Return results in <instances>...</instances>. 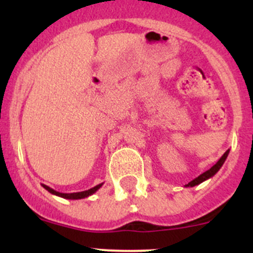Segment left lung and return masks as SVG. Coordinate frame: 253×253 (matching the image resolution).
I'll use <instances>...</instances> for the list:
<instances>
[{
    "instance_id": "obj_1",
    "label": "left lung",
    "mask_w": 253,
    "mask_h": 253,
    "mask_svg": "<svg viewBox=\"0 0 253 253\" xmlns=\"http://www.w3.org/2000/svg\"><path fill=\"white\" fill-rule=\"evenodd\" d=\"M228 155H229V150H226V152L223 154V157H221L220 159H219L218 162H216L215 165H213V167H211V169L207 170V171L203 172V174H201L200 176H198V177H196L195 180L191 181V182H188L187 185H185L186 187H193V186L200 185V183H202L203 181H206V180H208V178L213 177V176L219 171V169H220V168L223 167V164H224V163H225V160H226V158H228Z\"/></svg>"
}]
</instances>
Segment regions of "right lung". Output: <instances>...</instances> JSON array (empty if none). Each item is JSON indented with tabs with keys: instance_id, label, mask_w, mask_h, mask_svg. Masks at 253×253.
<instances>
[{
	"instance_id": "right-lung-1",
	"label": "right lung",
	"mask_w": 253,
	"mask_h": 253,
	"mask_svg": "<svg viewBox=\"0 0 253 253\" xmlns=\"http://www.w3.org/2000/svg\"><path fill=\"white\" fill-rule=\"evenodd\" d=\"M101 186H103V183H99V185L94 186V187L90 188V190L82 191V192H73V193L57 192V191H55L53 188L48 187V186H46V185H42V187H44L45 190H47L50 193H52V195L58 196V197L66 198V200H82V198H86V197H89V196L93 195V193H95L96 191L101 187Z\"/></svg>"
}]
</instances>
